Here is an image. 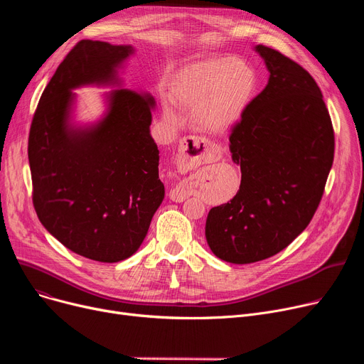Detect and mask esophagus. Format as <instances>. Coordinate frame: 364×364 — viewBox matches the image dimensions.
Segmentation results:
<instances>
[{
	"instance_id": "obj_1",
	"label": "esophagus",
	"mask_w": 364,
	"mask_h": 364,
	"mask_svg": "<svg viewBox=\"0 0 364 364\" xmlns=\"http://www.w3.org/2000/svg\"><path fill=\"white\" fill-rule=\"evenodd\" d=\"M217 155V150L209 146L203 139L188 136L180 140L178 155H177V168L180 172H187L195 169L202 164L211 162ZM169 198L174 202H183L188 198V190L184 183L177 184L169 192Z\"/></svg>"
}]
</instances>
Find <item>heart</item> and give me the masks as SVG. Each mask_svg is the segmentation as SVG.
<instances>
[{
    "mask_svg": "<svg viewBox=\"0 0 364 364\" xmlns=\"http://www.w3.org/2000/svg\"><path fill=\"white\" fill-rule=\"evenodd\" d=\"M257 90V73L251 65L235 57H215L178 70L169 85L171 100L193 113V122L211 132L232 128L250 106ZM168 121H177L171 107Z\"/></svg>",
    "mask_w": 364,
    "mask_h": 364,
    "instance_id": "1",
    "label": "heart"
}]
</instances>
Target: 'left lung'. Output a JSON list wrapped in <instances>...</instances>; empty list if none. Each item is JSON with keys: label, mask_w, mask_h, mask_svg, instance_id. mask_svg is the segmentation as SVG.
Instances as JSON below:
<instances>
[{"label": "left lung", "mask_w": 364, "mask_h": 364, "mask_svg": "<svg viewBox=\"0 0 364 364\" xmlns=\"http://www.w3.org/2000/svg\"><path fill=\"white\" fill-rule=\"evenodd\" d=\"M255 50L270 78L228 137L242 172L239 192L213 208L205 225L211 251L232 264L270 258L305 230L335 153L331 114L313 76L274 48Z\"/></svg>", "instance_id": "left-lung-1"}]
</instances>
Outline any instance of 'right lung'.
<instances>
[{"mask_svg": "<svg viewBox=\"0 0 364 364\" xmlns=\"http://www.w3.org/2000/svg\"><path fill=\"white\" fill-rule=\"evenodd\" d=\"M131 53L129 46L80 41L47 84L29 129L38 218L68 250L100 262L136 252L164 200L159 150L149 129L155 102L118 90L97 127L75 131L68 127L70 90L114 82L117 68Z\"/></svg>", "mask_w": 364, "mask_h": 364, "instance_id": "add662e5", "label": "right lung"}]
</instances>
